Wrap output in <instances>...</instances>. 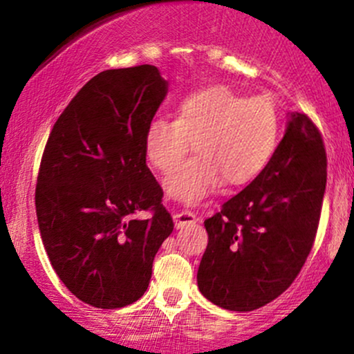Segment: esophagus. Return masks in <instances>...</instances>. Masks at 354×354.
<instances>
[{"label":"esophagus","instance_id":"esophagus-1","mask_svg":"<svg viewBox=\"0 0 354 354\" xmlns=\"http://www.w3.org/2000/svg\"><path fill=\"white\" fill-rule=\"evenodd\" d=\"M173 221H174V228L180 230V228H185V226H188V225H194L198 219L194 214H191L189 211H180V213L174 214Z\"/></svg>","mask_w":354,"mask_h":354}]
</instances>
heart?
<instances>
[{"label": "heart", "instance_id": "heart-1", "mask_svg": "<svg viewBox=\"0 0 354 354\" xmlns=\"http://www.w3.org/2000/svg\"><path fill=\"white\" fill-rule=\"evenodd\" d=\"M279 140V113L268 96L214 84L185 96L176 120L154 118L143 136L145 156L168 173L194 145L198 156L178 166L165 188L183 203H198L230 183L246 185L265 171Z\"/></svg>", "mask_w": 354, "mask_h": 354}]
</instances>
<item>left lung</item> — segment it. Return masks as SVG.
<instances>
[{"mask_svg": "<svg viewBox=\"0 0 354 354\" xmlns=\"http://www.w3.org/2000/svg\"><path fill=\"white\" fill-rule=\"evenodd\" d=\"M326 149L318 126L291 115L265 171L205 221L208 246L198 288L230 311H253L284 293L306 263L318 231Z\"/></svg>", "mask_w": 354, "mask_h": 354, "instance_id": "obj_1", "label": "left lung"}]
</instances>
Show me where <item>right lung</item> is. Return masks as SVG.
Segmentation results:
<instances>
[{
  "instance_id": "obj_1",
  "label": "right lung",
  "mask_w": 354,
  "mask_h": 354,
  "mask_svg": "<svg viewBox=\"0 0 354 354\" xmlns=\"http://www.w3.org/2000/svg\"><path fill=\"white\" fill-rule=\"evenodd\" d=\"M166 88L151 64L100 73L44 146L35 191L44 250L64 286L101 310L145 295L154 256L173 231L143 148ZM141 210L148 220L136 218Z\"/></svg>"
}]
</instances>
